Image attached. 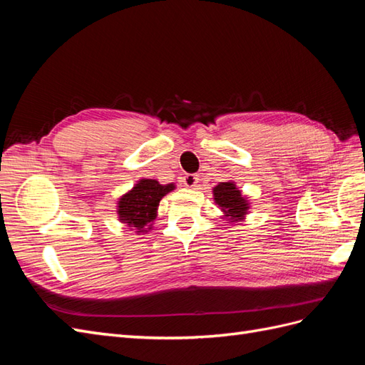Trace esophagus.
Returning a JSON list of instances; mask_svg holds the SVG:
<instances>
[{
  "label": "esophagus",
  "mask_w": 365,
  "mask_h": 365,
  "mask_svg": "<svg viewBox=\"0 0 365 365\" xmlns=\"http://www.w3.org/2000/svg\"><path fill=\"white\" fill-rule=\"evenodd\" d=\"M182 182H184L185 187H189V189H192V187H195L196 182H197V175H193V173L185 175L184 178H182Z\"/></svg>",
  "instance_id": "obj_1"
}]
</instances>
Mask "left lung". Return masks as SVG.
<instances>
[{
  "mask_svg": "<svg viewBox=\"0 0 365 365\" xmlns=\"http://www.w3.org/2000/svg\"><path fill=\"white\" fill-rule=\"evenodd\" d=\"M213 196L215 204L222 210L224 216L230 222H239V220L245 219V215H248L250 202L233 181L219 182L213 189Z\"/></svg>",
  "mask_w": 365,
  "mask_h": 365,
  "instance_id": "left-lung-1",
  "label": "left lung"
}]
</instances>
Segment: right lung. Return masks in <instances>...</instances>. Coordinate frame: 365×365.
Instances as JSON below:
<instances>
[{
  "label": "right lung",
  "mask_w": 365,
  "mask_h": 365,
  "mask_svg": "<svg viewBox=\"0 0 365 365\" xmlns=\"http://www.w3.org/2000/svg\"><path fill=\"white\" fill-rule=\"evenodd\" d=\"M175 189V184H160L157 180H140L132 189L120 197L117 215L120 222L135 230V233H148L157 217V210L163 196Z\"/></svg>",
  "instance_id": "1"
}]
</instances>
